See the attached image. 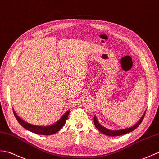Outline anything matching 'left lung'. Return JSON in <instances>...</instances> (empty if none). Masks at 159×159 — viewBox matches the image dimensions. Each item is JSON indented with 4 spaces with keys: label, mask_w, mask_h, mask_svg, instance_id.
<instances>
[{
    "label": "left lung",
    "mask_w": 159,
    "mask_h": 159,
    "mask_svg": "<svg viewBox=\"0 0 159 159\" xmlns=\"http://www.w3.org/2000/svg\"><path fill=\"white\" fill-rule=\"evenodd\" d=\"M146 112L143 113V114L142 115V116L140 119L136 124H135L134 126H132L129 128H125V129H119V130H110L108 129H107L104 127H103L101 124H99V123L98 122V119H96V116H94V124L95 126L96 127V128L98 129L100 131L102 134H104L108 136H119V135H124L125 134H127V133L131 132L134 130H135L136 128H137L139 125H140V123H142V121L143 120V117H144Z\"/></svg>",
    "instance_id": "1"
}]
</instances>
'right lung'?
Returning a JSON list of instances; mask_svg holds the SVG:
<instances>
[{"instance_id": "add662e5", "label": "right lung", "mask_w": 159, "mask_h": 159, "mask_svg": "<svg viewBox=\"0 0 159 159\" xmlns=\"http://www.w3.org/2000/svg\"><path fill=\"white\" fill-rule=\"evenodd\" d=\"M69 112H70V110H68L67 112H66L64 114H63L60 119L52 125H47V126H38V125H34L30 124L27 123V122L22 120L21 118H20L17 116V114L16 113L15 110H13L14 115L16 116L17 121L19 122V123L24 128H25V129L34 133V134H36L45 135H53L55 134V133H57L58 131H60L61 129V127L64 125L66 120H67Z\"/></svg>"}]
</instances>
